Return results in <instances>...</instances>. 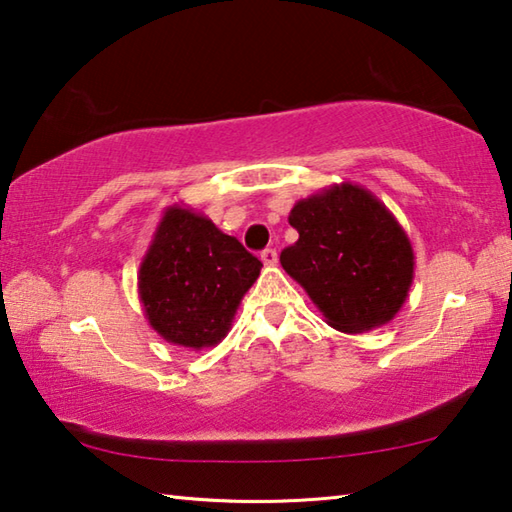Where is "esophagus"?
Segmentation results:
<instances>
[{
	"label": "esophagus",
	"mask_w": 512,
	"mask_h": 512,
	"mask_svg": "<svg viewBox=\"0 0 512 512\" xmlns=\"http://www.w3.org/2000/svg\"><path fill=\"white\" fill-rule=\"evenodd\" d=\"M262 262H264V266H275L277 264V250L275 248H266V250H262Z\"/></svg>",
	"instance_id": "esophagus-1"
}]
</instances>
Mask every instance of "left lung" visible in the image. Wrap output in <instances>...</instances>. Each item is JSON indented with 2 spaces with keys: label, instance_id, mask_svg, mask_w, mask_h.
Returning <instances> with one entry per match:
<instances>
[{
  "label": "left lung",
  "instance_id": "left-lung-1",
  "mask_svg": "<svg viewBox=\"0 0 512 512\" xmlns=\"http://www.w3.org/2000/svg\"><path fill=\"white\" fill-rule=\"evenodd\" d=\"M288 224L300 239L280 262L329 327L362 333L396 318L414 280V250L383 201L345 181L297 201Z\"/></svg>",
  "mask_w": 512,
  "mask_h": 512
}]
</instances>
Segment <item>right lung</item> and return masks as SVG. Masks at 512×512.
<instances>
[{
    "label": "right lung",
    "instance_id": "right-lung-1",
    "mask_svg": "<svg viewBox=\"0 0 512 512\" xmlns=\"http://www.w3.org/2000/svg\"><path fill=\"white\" fill-rule=\"evenodd\" d=\"M262 262L188 206L165 208L138 268L145 318L172 345L201 351L228 336Z\"/></svg>",
    "mask_w": 512,
    "mask_h": 512
}]
</instances>
